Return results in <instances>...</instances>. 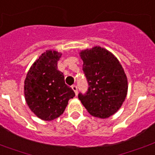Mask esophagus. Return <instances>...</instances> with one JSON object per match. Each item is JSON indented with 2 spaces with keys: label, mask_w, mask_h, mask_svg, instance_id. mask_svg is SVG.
<instances>
[{
  "label": "esophagus",
  "mask_w": 155,
  "mask_h": 155,
  "mask_svg": "<svg viewBox=\"0 0 155 155\" xmlns=\"http://www.w3.org/2000/svg\"><path fill=\"white\" fill-rule=\"evenodd\" d=\"M71 88H72V89H73V90H74V92H75V95H77V93H78V88H77V86L75 85V84H74V85L71 86Z\"/></svg>",
  "instance_id": "esophagus-1"
}]
</instances>
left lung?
I'll use <instances>...</instances> for the list:
<instances>
[{"instance_id": "8db88e82", "label": "left lung", "mask_w": 155, "mask_h": 155, "mask_svg": "<svg viewBox=\"0 0 155 155\" xmlns=\"http://www.w3.org/2000/svg\"><path fill=\"white\" fill-rule=\"evenodd\" d=\"M80 54L88 88L85 93H79L78 97L89 114L106 119L120 109L127 96L124 71L110 52L99 46Z\"/></svg>"}]
</instances>
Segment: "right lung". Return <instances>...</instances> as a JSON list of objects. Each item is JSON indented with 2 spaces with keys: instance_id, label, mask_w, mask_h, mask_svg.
Listing matches in <instances>:
<instances>
[{
  "instance_id": "right-lung-1",
  "label": "right lung",
  "mask_w": 155,
  "mask_h": 155,
  "mask_svg": "<svg viewBox=\"0 0 155 155\" xmlns=\"http://www.w3.org/2000/svg\"><path fill=\"white\" fill-rule=\"evenodd\" d=\"M62 56L48 50L41 54L28 72L24 82L25 99L31 110L43 120L57 119L64 112L75 92L65 84L64 75L58 70Z\"/></svg>"
}]
</instances>
